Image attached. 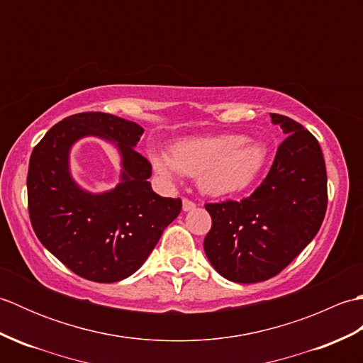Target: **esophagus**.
I'll return each mask as SVG.
<instances>
[{
  "instance_id": "obj_1",
  "label": "esophagus",
  "mask_w": 363,
  "mask_h": 363,
  "mask_svg": "<svg viewBox=\"0 0 363 363\" xmlns=\"http://www.w3.org/2000/svg\"><path fill=\"white\" fill-rule=\"evenodd\" d=\"M196 207V204L194 203V201H190V199H187V198H184L182 199V211L184 212H190V211H194Z\"/></svg>"
}]
</instances>
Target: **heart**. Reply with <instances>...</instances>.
<instances>
[{
  "instance_id": "b5f03b06",
  "label": "heart",
  "mask_w": 363,
  "mask_h": 363,
  "mask_svg": "<svg viewBox=\"0 0 363 363\" xmlns=\"http://www.w3.org/2000/svg\"><path fill=\"white\" fill-rule=\"evenodd\" d=\"M154 169L168 179L182 174L198 179L209 196H233L257 179L267 162V148L240 134L189 138L174 145L172 156L152 151Z\"/></svg>"
}]
</instances>
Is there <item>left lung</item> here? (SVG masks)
Segmentation results:
<instances>
[{"label":"left lung","mask_w":363,"mask_h":363,"mask_svg":"<svg viewBox=\"0 0 363 363\" xmlns=\"http://www.w3.org/2000/svg\"><path fill=\"white\" fill-rule=\"evenodd\" d=\"M269 115L287 137L264 182L242 201L206 204L212 217L206 256L233 282H262L281 273L317 235L328 207L318 140L298 121Z\"/></svg>","instance_id":"obj_1"}]
</instances>
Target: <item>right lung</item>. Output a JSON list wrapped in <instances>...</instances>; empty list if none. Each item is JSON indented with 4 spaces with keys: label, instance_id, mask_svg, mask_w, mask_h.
<instances>
[{
    "label": "right lung",
    "instance_id": "add662e5",
    "mask_svg": "<svg viewBox=\"0 0 363 363\" xmlns=\"http://www.w3.org/2000/svg\"><path fill=\"white\" fill-rule=\"evenodd\" d=\"M142 134L134 121L82 112L54 125L30 154V225L45 248L84 279L109 284L134 274L182 209L179 198L152 191L151 164L134 150ZM87 135L113 141L122 156L121 182L103 194L84 191L69 173L71 146Z\"/></svg>",
    "mask_w": 363,
    "mask_h": 363
}]
</instances>
